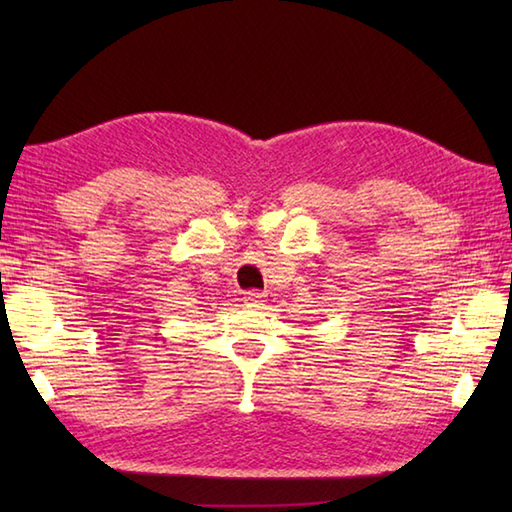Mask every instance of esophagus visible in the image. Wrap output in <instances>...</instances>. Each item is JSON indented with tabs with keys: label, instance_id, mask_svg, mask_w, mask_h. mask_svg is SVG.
Segmentation results:
<instances>
[{
	"label": "esophagus",
	"instance_id": "obj_1",
	"mask_svg": "<svg viewBox=\"0 0 512 512\" xmlns=\"http://www.w3.org/2000/svg\"><path fill=\"white\" fill-rule=\"evenodd\" d=\"M262 301H264V295H262V292H257V290H250V292H246V295H244L246 306L257 308Z\"/></svg>",
	"mask_w": 512,
	"mask_h": 512
}]
</instances>
